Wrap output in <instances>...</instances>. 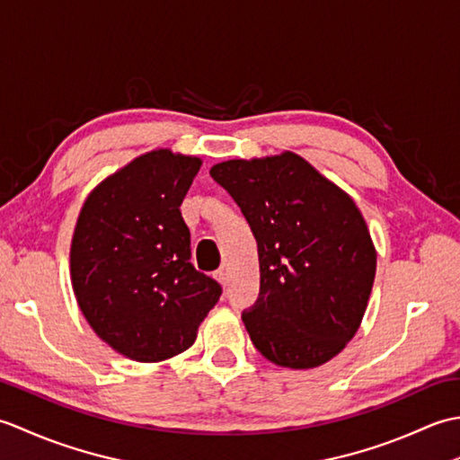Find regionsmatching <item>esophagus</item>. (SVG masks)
<instances>
[{"label":"esophagus","mask_w":460,"mask_h":460,"mask_svg":"<svg viewBox=\"0 0 460 460\" xmlns=\"http://www.w3.org/2000/svg\"><path fill=\"white\" fill-rule=\"evenodd\" d=\"M215 280H217L219 282V285L221 287H227V282H229V277H227V270H225V269H219L217 272H215Z\"/></svg>","instance_id":"34e87169"}]
</instances>
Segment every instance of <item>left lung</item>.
<instances>
[{
    "mask_svg": "<svg viewBox=\"0 0 460 460\" xmlns=\"http://www.w3.org/2000/svg\"><path fill=\"white\" fill-rule=\"evenodd\" d=\"M259 247L261 292L243 312L255 348L290 369L326 364L354 338L377 252L349 195L295 152L215 164Z\"/></svg>",
    "mask_w": 460,
    "mask_h": 460,
    "instance_id": "1",
    "label": "left lung"
}]
</instances>
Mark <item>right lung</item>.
<instances>
[{
    "label": "right lung",
    "instance_id": "obj_1",
    "mask_svg": "<svg viewBox=\"0 0 460 460\" xmlns=\"http://www.w3.org/2000/svg\"><path fill=\"white\" fill-rule=\"evenodd\" d=\"M198 155L146 152L89 193L71 241V282L86 322L142 364L188 349L221 287L190 262L180 205Z\"/></svg>",
    "mask_w": 460,
    "mask_h": 460
}]
</instances>
